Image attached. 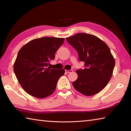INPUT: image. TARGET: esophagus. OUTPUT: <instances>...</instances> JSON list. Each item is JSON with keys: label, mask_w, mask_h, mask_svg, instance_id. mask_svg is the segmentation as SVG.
I'll return each instance as SVG.
<instances>
[{"label": "esophagus", "mask_w": 131, "mask_h": 131, "mask_svg": "<svg viewBox=\"0 0 131 131\" xmlns=\"http://www.w3.org/2000/svg\"><path fill=\"white\" fill-rule=\"evenodd\" d=\"M72 72H73L72 70H65V72L66 73H70Z\"/></svg>", "instance_id": "1"}]
</instances>
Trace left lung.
<instances>
[{
  "instance_id": "left-lung-1",
  "label": "left lung",
  "mask_w": 131,
  "mask_h": 131,
  "mask_svg": "<svg viewBox=\"0 0 131 131\" xmlns=\"http://www.w3.org/2000/svg\"><path fill=\"white\" fill-rule=\"evenodd\" d=\"M66 40L78 52L79 60L85 69L77 70L78 78L73 82L77 91L86 96L101 92L112 77L115 60L105 42L94 35L79 33Z\"/></svg>"
}]
</instances>
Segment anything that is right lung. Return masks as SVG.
I'll list each match as a JSON object with an SVG mask.
<instances>
[{
    "mask_svg": "<svg viewBox=\"0 0 131 131\" xmlns=\"http://www.w3.org/2000/svg\"><path fill=\"white\" fill-rule=\"evenodd\" d=\"M64 40V38L43 37L29 41L19 50L13 68L19 83L28 94L42 99L55 91L65 69L48 66Z\"/></svg>",
    "mask_w": 131,
    "mask_h": 131,
    "instance_id": "obj_1",
    "label": "right lung"
}]
</instances>
